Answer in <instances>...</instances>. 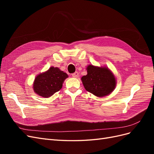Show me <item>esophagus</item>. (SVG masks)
I'll use <instances>...</instances> for the list:
<instances>
[{"instance_id":"obj_1","label":"esophagus","mask_w":154,"mask_h":154,"mask_svg":"<svg viewBox=\"0 0 154 154\" xmlns=\"http://www.w3.org/2000/svg\"><path fill=\"white\" fill-rule=\"evenodd\" d=\"M72 76L73 78H78L79 76V73L78 72H75L72 74Z\"/></svg>"}]
</instances>
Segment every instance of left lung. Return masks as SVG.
Instances as JSON below:
<instances>
[{"instance_id":"left-lung-1","label":"left lung","mask_w":154,"mask_h":154,"mask_svg":"<svg viewBox=\"0 0 154 154\" xmlns=\"http://www.w3.org/2000/svg\"><path fill=\"white\" fill-rule=\"evenodd\" d=\"M87 74L82 77L85 89L97 97L110 94L116 84L115 76L106 67H96L89 65L87 67Z\"/></svg>"}]
</instances>
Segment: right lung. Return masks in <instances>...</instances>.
I'll return each mask as SVG.
<instances>
[{
	"mask_svg": "<svg viewBox=\"0 0 154 154\" xmlns=\"http://www.w3.org/2000/svg\"><path fill=\"white\" fill-rule=\"evenodd\" d=\"M68 75L58 67H51L47 71L39 74L35 79L33 90L36 94L44 97H49L62 87L63 81Z\"/></svg>",
	"mask_w": 154,
	"mask_h": 154,
	"instance_id": "obj_1",
	"label": "right lung"
}]
</instances>
